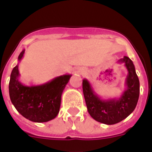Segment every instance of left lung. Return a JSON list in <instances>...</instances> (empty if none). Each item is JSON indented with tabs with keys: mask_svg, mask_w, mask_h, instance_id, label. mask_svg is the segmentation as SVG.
<instances>
[{
	"mask_svg": "<svg viewBox=\"0 0 152 152\" xmlns=\"http://www.w3.org/2000/svg\"><path fill=\"white\" fill-rule=\"evenodd\" d=\"M124 63L128 75L126 78V90L119 98L102 99L94 91L87 79L83 80V93L89 114L96 121L107 125L121 122L133 112L139 96V80L134 64L129 58L124 56L118 61Z\"/></svg>",
	"mask_w": 152,
	"mask_h": 152,
	"instance_id": "8db88e82",
	"label": "left lung"
}]
</instances>
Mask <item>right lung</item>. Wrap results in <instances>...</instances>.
I'll return each instance as SVG.
<instances>
[{
  "label": "right lung",
  "instance_id": "add662e5",
  "mask_svg": "<svg viewBox=\"0 0 152 152\" xmlns=\"http://www.w3.org/2000/svg\"><path fill=\"white\" fill-rule=\"evenodd\" d=\"M25 49L18 56L20 61ZM19 63L13 68L9 82V94L13 105L23 117L35 123L55 119L59 112L61 94L72 75L56 77L40 85L26 86L19 80Z\"/></svg>",
  "mask_w": 152,
  "mask_h": 152
}]
</instances>
